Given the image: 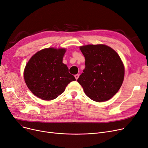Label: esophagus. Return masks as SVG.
Listing matches in <instances>:
<instances>
[{
  "label": "esophagus",
  "instance_id": "obj_1",
  "mask_svg": "<svg viewBox=\"0 0 148 148\" xmlns=\"http://www.w3.org/2000/svg\"><path fill=\"white\" fill-rule=\"evenodd\" d=\"M74 76H75V79H76V80H77V79H78V78H79V74H76V75H75Z\"/></svg>",
  "mask_w": 148,
  "mask_h": 148
}]
</instances>
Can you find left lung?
I'll return each mask as SVG.
<instances>
[{"mask_svg":"<svg viewBox=\"0 0 148 148\" xmlns=\"http://www.w3.org/2000/svg\"><path fill=\"white\" fill-rule=\"evenodd\" d=\"M80 49L85 68L77 82L91 100L102 102L111 99L123 83L125 68L120 57L105 45H88Z\"/></svg>","mask_w":148,"mask_h":148,"instance_id":"left-lung-1","label":"left lung"}]
</instances>
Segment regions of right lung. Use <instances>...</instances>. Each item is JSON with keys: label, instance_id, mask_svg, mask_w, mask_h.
I'll return each instance as SVG.
<instances>
[{"label": "right lung", "instance_id": "obj_1", "mask_svg": "<svg viewBox=\"0 0 148 148\" xmlns=\"http://www.w3.org/2000/svg\"><path fill=\"white\" fill-rule=\"evenodd\" d=\"M64 48L43 49L35 54L27 64L24 79L29 89L37 97L51 100L65 90L69 83L75 80L63 64Z\"/></svg>", "mask_w": 148, "mask_h": 148}]
</instances>
